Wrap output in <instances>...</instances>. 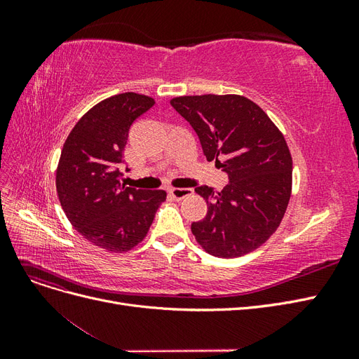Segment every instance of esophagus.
<instances>
[{"mask_svg": "<svg viewBox=\"0 0 359 359\" xmlns=\"http://www.w3.org/2000/svg\"><path fill=\"white\" fill-rule=\"evenodd\" d=\"M191 193H193L191 189H170L169 190V194L175 201H181L184 198H189Z\"/></svg>", "mask_w": 359, "mask_h": 359, "instance_id": "esophagus-1", "label": "esophagus"}]
</instances>
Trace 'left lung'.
Masks as SVG:
<instances>
[{
    "instance_id": "left-lung-1",
    "label": "left lung",
    "mask_w": 359,
    "mask_h": 359,
    "mask_svg": "<svg viewBox=\"0 0 359 359\" xmlns=\"http://www.w3.org/2000/svg\"><path fill=\"white\" fill-rule=\"evenodd\" d=\"M170 104L198 133L206 160L220 163L229 177L222 191L194 190L208 205L203 219L191 223L194 238L215 257L253 252L277 231L290 199L292 157L285 136L243 95H182Z\"/></svg>"
}]
</instances>
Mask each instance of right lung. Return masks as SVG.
Segmentation results:
<instances>
[{
    "mask_svg": "<svg viewBox=\"0 0 359 359\" xmlns=\"http://www.w3.org/2000/svg\"><path fill=\"white\" fill-rule=\"evenodd\" d=\"M154 103L136 93L97 103L76 123L61 151L57 193L62 210L85 240L107 252H128L142 241L166 201L165 190L126 187L119 172L130 127Z\"/></svg>",
    "mask_w": 359,
    "mask_h": 359,
    "instance_id": "1",
    "label": "right lung"
}]
</instances>
